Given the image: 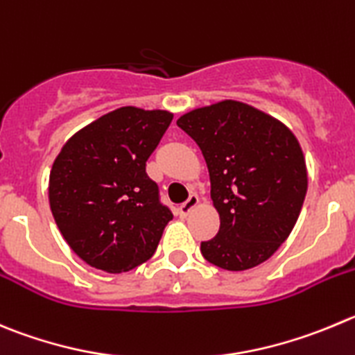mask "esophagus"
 <instances>
[{
	"label": "esophagus",
	"instance_id": "esophagus-1",
	"mask_svg": "<svg viewBox=\"0 0 355 355\" xmlns=\"http://www.w3.org/2000/svg\"><path fill=\"white\" fill-rule=\"evenodd\" d=\"M198 205H200V198H198L196 194L189 196V200L178 207V215H180V217H187V215L191 214V211H193Z\"/></svg>",
	"mask_w": 355,
	"mask_h": 355
}]
</instances>
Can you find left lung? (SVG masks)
<instances>
[{
    "label": "left lung",
    "instance_id": "obj_1",
    "mask_svg": "<svg viewBox=\"0 0 355 355\" xmlns=\"http://www.w3.org/2000/svg\"><path fill=\"white\" fill-rule=\"evenodd\" d=\"M177 125L203 152L220 218L201 254L223 270L259 266L289 238L303 207L308 175L300 141L284 122L234 99L194 108Z\"/></svg>",
    "mask_w": 355,
    "mask_h": 355
}]
</instances>
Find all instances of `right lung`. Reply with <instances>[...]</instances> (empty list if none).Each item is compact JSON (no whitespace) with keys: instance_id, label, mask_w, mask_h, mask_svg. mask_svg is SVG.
Here are the masks:
<instances>
[{"instance_id":"add662e5","label":"right lung","mask_w":355,"mask_h":355,"mask_svg":"<svg viewBox=\"0 0 355 355\" xmlns=\"http://www.w3.org/2000/svg\"><path fill=\"white\" fill-rule=\"evenodd\" d=\"M173 114L122 107L62 145L49 178V203L66 243L82 261L124 273L150 259L170 208L159 201L145 162Z\"/></svg>"}]
</instances>
